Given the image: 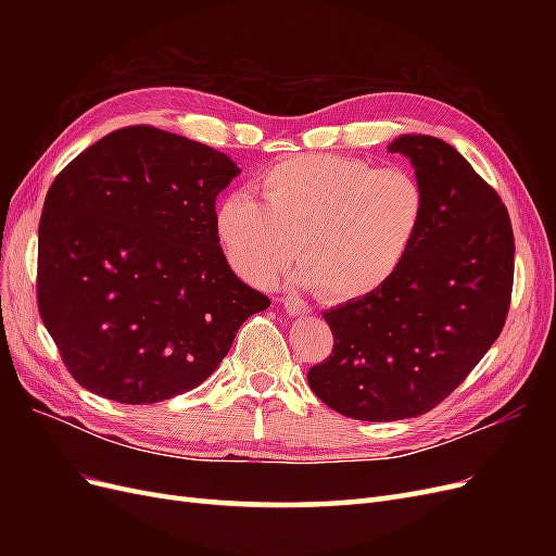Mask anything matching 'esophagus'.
<instances>
[{"mask_svg": "<svg viewBox=\"0 0 556 556\" xmlns=\"http://www.w3.org/2000/svg\"><path fill=\"white\" fill-rule=\"evenodd\" d=\"M280 304L285 306V311H288L292 317H301V315H308L311 313L306 301L299 299V296H285V299H280Z\"/></svg>", "mask_w": 556, "mask_h": 556, "instance_id": "esophagus-1", "label": "esophagus"}]
</instances>
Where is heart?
<instances>
[{
    "mask_svg": "<svg viewBox=\"0 0 556 556\" xmlns=\"http://www.w3.org/2000/svg\"><path fill=\"white\" fill-rule=\"evenodd\" d=\"M257 201L229 194L215 233L233 271L262 282L288 262L299 288L359 299L384 288L406 264L427 223V192L406 169H376L359 157H285L257 178Z\"/></svg>",
    "mask_w": 556,
    "mask_h": 556,
    "instance_id": "1",
    "label": "heart"
}]
</instances>
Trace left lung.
I'll use <instances>...</instances> for the list:
<instances>
[{
  "label": "left lung",
  "mask_w": 556,
  "mask_h": 556,
  "mask_svg": "<svg viewBox=\"0 0 556 556\" xmlns=\"http://www.w3.org/2000/svg\"><path fill=\"white\" fill-rule=\"evenodd\" d=\"M415 166L427 223L401 271L325 313L331 355L315 396L364 422L425 415L457 390L506 325L515 271L508 208L457 150L427 134L387 146Z\"/></svg>",
  "instance_id": "1"
}]
</instances>
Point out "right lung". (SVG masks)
<instances>
[{
    "label": "right lung",
    "instance_id": "add662e5",
    "mask_svg": "<svg viewBox=\"0 0 556 556\" xmlns=\"http://www.w3.org/2000/svg\"><path fill=\"white\" fill-rule=\"evenodd\" d=\"M239 174L220 150L148 125L106 134L58 174L37 299L78 384L131 406L190 392L271 306L215 233V199Z\"/></svg>",
    "mask_w": 556,
    "mask_h": 556
}]
</instances>
